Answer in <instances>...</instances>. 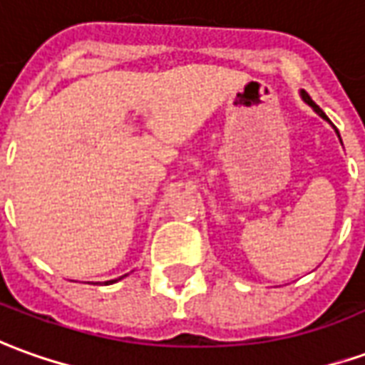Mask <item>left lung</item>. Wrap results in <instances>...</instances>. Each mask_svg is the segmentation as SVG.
<instances>
[{"mask_svg":"<svg viewBox=\"0 0 365 365\" xmlns=\"http://www.w3.org/2000/svg\"><path fill=\"white\" fill-rule=\"evenodd\" d=\"M300 96H302V98H304V103H307L308 106H312V108H314L316 114H320V116H322V118H324V120H328V116H326L324 112H322V108H320V106H318V104H316L314 101H312V98H310V96H308V94L304 93V91H302V93H300ZM328 122H330V120H328ZM336 132H338V130H336ZM338 136H340V134H338Z\"/></svg>","mask_w":365,"mask_h":365,"instance_id":"1","label":"left lung"}]
</instances>
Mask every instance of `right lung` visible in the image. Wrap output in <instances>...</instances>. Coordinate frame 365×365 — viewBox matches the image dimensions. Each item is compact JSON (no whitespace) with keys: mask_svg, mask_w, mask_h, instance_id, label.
Listing matches in <instances>:
<instances>
[{"mask_svg":"<svg viewBox=\"0 0 365 365\" xmlns=\"http://www.w3.org/2000/svg\"><path fill=\"white\" fill-rule=\"evenodd\" d=\"M124 277H126V274H124ZM120 279H122V277H120ZM108 282H116V280H108Z\"/></svg>","mask_w":365,"mask_h":365,"instance_id":"right-lung-1","label":"right lung"}]
</instances>
